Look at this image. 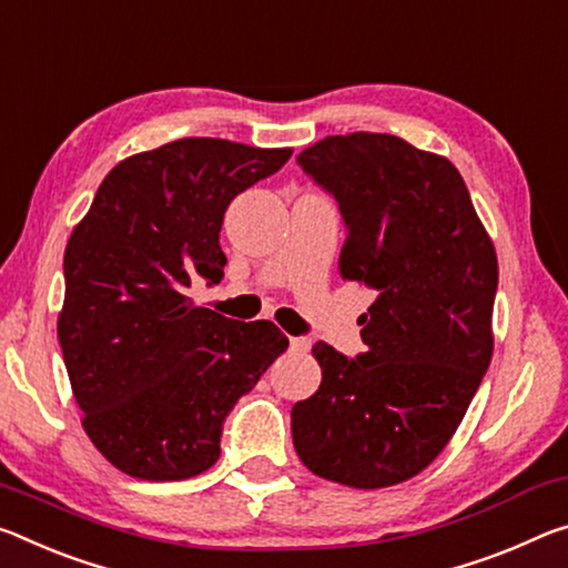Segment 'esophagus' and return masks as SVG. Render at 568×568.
<instances>
[{
    "mask_svg": "<svg viewBox=\"0 0 568 568\" xmlns=\"http://www.w3.org/2000/svg\"><path fill=\"white\" fill-rule=\"evenodd\" d=\"M291 348L298 351V354H305L311 348V338L305 336H291Z\"/></svg>",
    "mask_w": 568,
    "mask_h": 568,
    "instance_id": "1",
    "label": "esophagus"
}]
</instances>
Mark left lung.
I'll return each instance as SVG.
<instances>
[{"mask_svg": "<svg viewBox=\"0 0 568 568\" xmlns=\"http://www.w3.org/2000/svg\"><path fill=\"white\" fill-rule=\"evenodd\" d=\"M346 224L341 275L374 291L364 354L318 341V392L291 412L318 478L386 488L414 478L460 427L493 356L498 257L447 159L389 133L328 136L298 156Z\"/></svg>", "mask_w": 568, "mask_h": 568, "instance_id": "obj_1", "label": "left lung"}]
</instances>
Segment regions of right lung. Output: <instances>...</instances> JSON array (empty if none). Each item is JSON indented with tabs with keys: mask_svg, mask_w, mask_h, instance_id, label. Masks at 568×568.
Here are the masks:
<instances>
[{
	"mask_svg": "<svg viewBox=\"0 0 568 568\" xmlns=\"http://www.w3.org/2000/svg\"><path fill=\"white\" fill-rule=\"evenodd\" d=\"M291 154L222 139L143 151L111 169L68 240L62 356L88 437L131 478L210 470L227 414L287 348L275 323L224 318L186 287L222 281L224 212Z\"/></svg>",
	"mask_w": 568,
	"mask_h": 568,
	"instance_id": "add662e5",
	"label": "right lung"
}]
</instances>
